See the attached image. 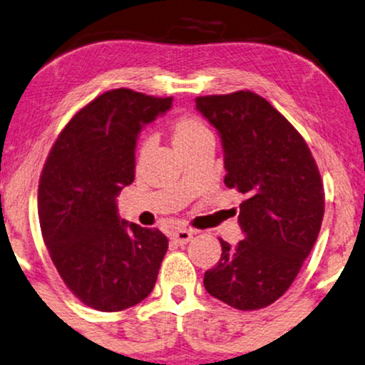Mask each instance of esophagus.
<instances>
[{
  "mask_svg": "<svg viewBox=\"0 0 365 365\" xmlns=\"http://www.w3.org/2000/svg\"><path fill=\"white\" fill-rule=\"evenodd\" d=\"M193 237V232L192 230H187V228H178V230H175L172 233V240L175 244L178 245H185L188 244V240H190Z\"/></svg>",
  "mask_w": 365,
  "mask_h": 365,
  "instance_id": "1",
  "label": "esophagus"
}]
</instances>
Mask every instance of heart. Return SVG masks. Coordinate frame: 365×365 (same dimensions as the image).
<instances>
[{
    "label": "heart",
    "mask_w": 365,
    "mask_h": 365,
    "mask_svg": "<svg viewBox=\"0 0 365 365\" xmlns=\"http://www.w3.org/2000/svg\"><path fill=\"white\" fill-rule=\"evenodd\" d=\"M170 133H172V142L175 145V148L183 150L187 147H190L198 140H202L203 137H208L210 135V130L207 128V125L198 118L195 115L190 113H183L178 115L177 118L172 121L170 125ZM145 152H147V143H143L140 147L138 152V160L143 157Z\"/></svg>",
    "instance_id": "heart-1"
}]
</instances>
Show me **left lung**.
I'll return each mask as SVG.
<instances>
[{
    "label": "left lung",
    "instance_id": "obj_1",
    "mask_svg": "<svg viewBox=\"0 0 365 365\" xmlns=\"http://www.w3.org/2000/svg\"><path fill=\"white\" fill-rule=\"evenodd\" d=\"M195 103L220 133L223 182L245 198L239 213L245 239L235 249L220 239V260L203 285L233 309H264L287 292L317 240L322 178L302 135L254 91L198 96Z\"/></svg>",
    "mask_w": 365,
    "mask_h": 365
}]
</instances>
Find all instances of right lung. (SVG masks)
<instances>
[{
    "instance_id": "right-lung-1",
    "label": "right lung",
    "mask_w": 365,
    "mask_h": 365,
    "mask_svg": "<svg viewBox=\"0 0 365 365\" xmlns=\"http://www.w3.org/2000/svg\"><path fill=\"white\" fill-rule=\"evenodd\" d=\"M172 101L105 91L68 121L43 167V240L66 287L91 309L133 307L155 287L168 239L158 228L120 220L115 198L135 178L140 130Z\"/></svg>"
}]
</instances>
